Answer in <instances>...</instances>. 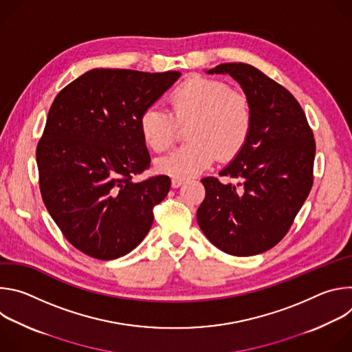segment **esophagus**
<instances>
[{
	"label": "esophagus",
	"instance_id": "34e87169",
	"mask_svg": "<svg viewBox=\"0 0 352 352\" xmlns=\"http://www.w3.org/2000/svg\"><path fill=\"white\" fill-rule=\"evenodd\" d=\"M184 182H185V181L181 179V178H173V179H171V186H173V188H179Z\"/></svg>",
	"mask_w": 352,
	"mask_h": 352
}]
</instances>
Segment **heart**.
<instances>
[{
  "label": "heart",
  "instance_id": "obj_1",
  "mask_svg": "<svg viewBox=\"0 0 352 352\" xmlns=\"http://www.w3.org/2000/svg\"><path fill=\"white\" fill-rule=\"evenodd\" d=\"M171 113L159 104L143 110L139 131L153 152H164L175 140L178 125H187L189 143L160 157L156 168L175 178H190L220 160L234 159L245 146L254 124V113L245 93L223 80L192 76L170 96Z\"/></svg>",
  "mask_w": 352,
  "mask_h": 352
}]
</instances>
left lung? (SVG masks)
Segmentation results:
<instances>
[{
	"label": "left lung",
	"mask_w": 352,
	"mask_h": 352,
	"mask_svg": "<svg viewBox=\"0 0 352 352\" xmlns=\"http://www.w3.org/2000/svg\"><path fill=\"white\" fill-rule=\"evenodd\" d=\"M208 74H228L242 86L254 124L241 152L220 171L239 182L202 179L206 196L197 209V223L223 252L258 255L285 236L311 192L314 132L296 98L258 68L227 63Z\"/></svg>",
	"instance_id": "1"
}]
</instances>
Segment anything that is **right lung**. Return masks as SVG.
Wrapping results in <instances>:
<instances>
[{"instance_id":"right-lung-1","label":"right lung","mask_w":352,"mask_h":352,"mask_svg":"<svg viewBox=\"0 0 352 352\" xmlns=\"http://www.w3.org/2000/svg\"><path fill=\"white\" fill-rule=\"evenodd\" d=\"M179 76L91 69L54 98L36 148L38 185L50 216L82 254L121 258L152 227L171 181H132L150 167L139 117Z\"/></svg>"}]
</instances>
